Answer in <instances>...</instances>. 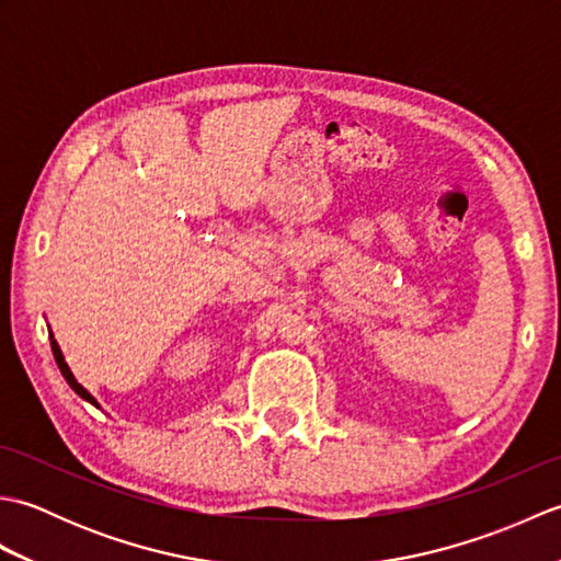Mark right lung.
<instances>
[{
    "label": "right lung",
    "instance_id": "obj_1",
    "mask_svg": "<svg viewBox=\"0 0 561 561\" xmlns=\"http://www.w3.org/2000/svg\"><path fill=\"white\" fill-rule=\"evenodd\" d=\"M50 344H53V354H55V362H57V366H59V371H62V376H65V380H67V383L71 386V390H75L79 398H83V400H89L91 404H96V400H93V396H91V392H89L87 388H83V386H79V383H77V378H75V374H71V371H69V366H67V362H65V356H62V350H59V344L55 342V337L50 340ZM96 408H99V404H96Z\"/></svg>",
    "mask_w": 561,
    "mask_h": 561
}]
</instances>
